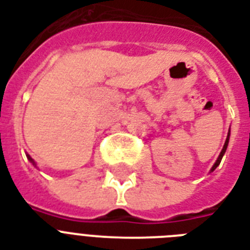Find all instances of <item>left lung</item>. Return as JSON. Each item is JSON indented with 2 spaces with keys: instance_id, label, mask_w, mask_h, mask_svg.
<instances>
[{
  "instance_id": "8db88e82",
  "label": "left lung",
  "mask_w": 250,
  "mask_h": 250,
  "mask_svg": "<svg viewBox=\"0 0 250 250\" xmlns=\"http://www.w3.org/2000/svg\"><path fill=\"white\" fill-rule=\"evenodd\" d=\"M229 135H227V139H226V143H225V145H223V149H222L221 154H219V157H218L217 162H215V164H214V166L211 167V171H214V170H215V168H217V167L219 166V164H221V161H222V157L225 156V153H226V149H227V145H229Z\"/></svg>"
}]
</instances>
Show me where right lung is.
Segmentation results:
<instances>
[{
	"mask_svg": "<svg viewBox=\"0 0 250 250\" xmlns=\"http://www.w3.org/2000/svg\"><path fill=\"white\" fill-rule=\"evenodd\" d=\"M27 158H28V160H29V161H31V162H32V164H33V165H35V161H33V160H32V158H31V157H29V156H27ZM35 166H36V165H35Z\"/></svg>",
	"mask_w": 250,
	"mask_h": 250,
	"instance_id": "1",
	"label": "right lung"
}]
</instances>
